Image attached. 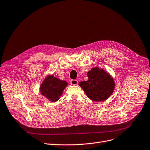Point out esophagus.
Returning a JSON list of instances; mask_svg holds the SVG:
<instances>
[{
    "instance_id": "esophagus-1",
    "label": "esophagus",
    "mask_w": 150,
    "mask_h": 150,
    "mask_svg": "<svg viewBox=\"0 0 150 150\" xmlns=\"http://www.w3.org/2000/svg\"><path fill=\"white\" fill-rule=\"evenodd\" d=\"M70 83L72 84V85H76V84H78V83H79V81H78V80H71L70 81Z\"/></svg>"
}]
</instances>
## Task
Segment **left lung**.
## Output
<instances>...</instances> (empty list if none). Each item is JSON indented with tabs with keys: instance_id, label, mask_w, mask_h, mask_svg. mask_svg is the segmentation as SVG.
I'll return each mask as SVG.
<instances>
[{
	"instance_id": "1",
	"label": "left lung",
	"mask_w": 150,
	"mask_h": 150,
	"mask_svg": "<svg viewBox=\"0 0 150 150\" xmlns=\"http://www.w3.org/2000/svg\"><path fill=\"white\" fill-rule=\"evenodd\" d=\"M87 75L88 80L81 81L79 84L91 100L102 102L112 95L115 89V81L107 71L96 67L89 70Z\"/></svg>"
}]
</instances>
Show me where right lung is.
<instances>
[{"label": "right lung", "instance_id": "right-lung-1", "mask_svg": "<svg viewBox=\"0 0 150 150\" xmlns=\"http://www.w3.org/2000/svg\"><path fill=\"white\" fill-rule=\"evenodd\" d=\"M68 85L67 82L61 80L53 75H48L40 87V93L49 100L54 102L62 94V91Z\"/></svg>", "mask_w": 150, "mask_h": 150}]
</instances>
